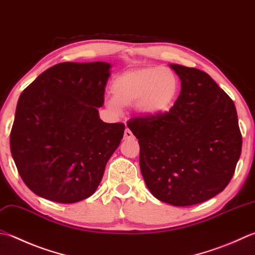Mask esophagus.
<instances>
[{"instance_id": "34e87169", "label": "esophagus", "mask_w": 255, "mask_h": 255, "mask_svg": "<svg viewBox=\"0 0 255 255\" xmlns=\"http://www.w3.org/2000/svg\"><path fill=\"white\" fill-rule=\"evenodd\" d=\"M132 136H133L132 132L127 128L124 133V139H130V138H132Z\"/></svg>"}]
</instances>
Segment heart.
Instances as JSON below:
<instances>
[{"label": "heart", "mask_w": 255, "mask_h": 255, "mask_svg": "<svg viewBox=\"0 0 255 255\" xmlns=\"http://www.w3.org/2000/svg\"><path fill=\"white\" fill-rule=\"evenodd\" d=\"M179 78L171 69L147 66L125 71L112 84L113 98L106 106L115 113L136 105L144 116H159L170 109L179 94Z\"/></svg>", "instance_id": "1"}]
</instances>
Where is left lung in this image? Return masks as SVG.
<instances>
[{
    "label": "left lung",
    "instance_id": "obj_1",
    "mask_svg": "<svg viewBox=\"0 0 255 255\" xmlns=\"http://www.w3.org/2000/svg\"><path fill=\"white\" fill-rule=\"evenodd\" d=\"M181 92L170 111L134 117L127 126L140 146L143 180L158 200L177 207L201 203L224 190L242 149L237 109L200 69L171 64Z\"/></svg>",
    "mask_w": 255,
    "mask_h": 255
}]
</instances>
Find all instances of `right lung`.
<instances>
[{"instance_id":"obj_1","label":"right lung","mask_w":255,"mask_h":255,"mask_svg":"<svg viewBox=\"0 0 255 255\" xmlns=\"http://www.w3.org/2000/svg\"><path fill=\"white\" fill-rule=\"evenodd\" d=\"M111 64L54 65L24 89L9 134L19 176L37 196L58 203L91 197L121 143L125 125L104 123Z\"/></svg>"}]
</instances>
